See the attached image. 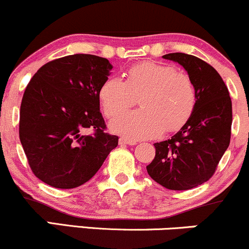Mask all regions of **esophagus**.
Masks as SVG:
<instances>
[{
    "label": "esophagus",
    "mask_w": 249,
    "mask_h": 249,
    "mask_svg": "<svg viewBox=\"0 0 249 249\" xmlns=\"http://www.w3.org/2000/svg\"><path fill=\"white\" fill-rule=\"evenodd\" d=\"M119 143L120 144H128V146H135L136 141H132V140L121 138V139L119 140Z\"/></svg>",
    "instance_id": "obj_1"
}]
</instances>
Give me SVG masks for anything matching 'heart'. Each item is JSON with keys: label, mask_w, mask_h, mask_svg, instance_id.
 <instances>
[{"label": "heart", "mask_w": 249, "mask_h": 249, "mask_svg": "<svg viewBox=\"0 0 249 249\" xmlns=\"http://www.w3.org/2000/svg\"><path fill=\"white\" fill-rule=\"evenodd\" d=\"M124 82L107 77L99 89V100L107 116L131 107L139 97L142 108L118 114L110 129L129 140L150 139L164 130L180 129L196 106V90L189 75L170 64L144 61L124 72Z\"/></svg>", "instance_id": "obj_1"}]
</instances>
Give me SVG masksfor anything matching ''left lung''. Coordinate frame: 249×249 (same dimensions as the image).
<instances>
[{
  "label": "left lung",
  "instance_id": "1",
  "mask_svg": "<svg viewBox=\"0 0 249 249\" xmlns=\"http://www.w3.org/2000/svg\"><path fill=\"white\" fill-rule=\"evenodd\" d=\"M182 66L196 90V106L180 130L158 142L155 158L147 166L153 180L172 191H187L208 181L231 141V101L213 67L183 53L162 56Z\"/></svg>",
  "mask_w": 249,
  "mask_h": 249
}]
</instances>
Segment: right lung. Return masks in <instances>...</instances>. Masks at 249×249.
Here are the masks:
<instances>
[{
  "label": "right lung",
  "mask_w": 249,
  "mask_h": 249,
  "mask_svg": "<svg viewBox=\"0 0 249 249\" xmlns=\"http://www.w3.org/2000/svg\"><path fill=\"white\" fill-rule=\"evenodd\" d=\"M113 69L105 57L68 55L50 61L28 83L19 140L36 178L71 189L90 180L119 138L105 132L99 89ZM94 133L87 136L84 133Z\"/></svg>",
  "instance_id": "1"
}]
</instances>
